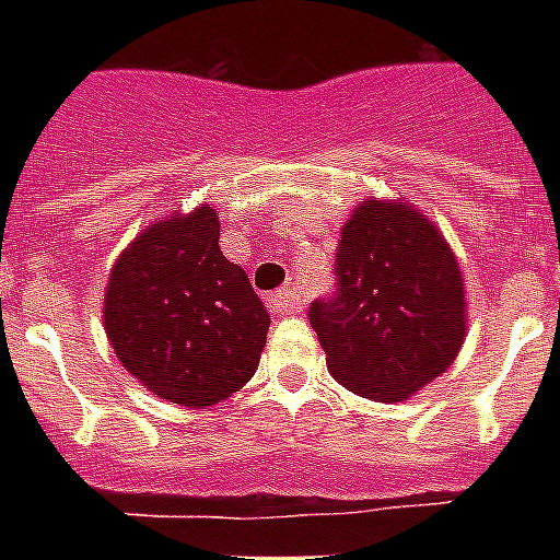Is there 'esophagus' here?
<instances>
[{"mask_svg": "<svg viewBox=\"0 0 560 560\" xmlns=\"http://www.w3.org/2000/svg\"><path fill=\"white\" fill-rule=\"evenodd\" d=\"M300 305H303V300H300V294L291 289L277 291V294L269 296V308L275 311V314H294V311H300Z\"/></svg>", "mask_w": 560, "mask_h": 560, "instance_id": "obj_1", "label": "esophagus"}]
</instances>
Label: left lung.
Segmentation results:
<instances>
[{"label":"left lung","instance_id":"1","mask_svg":"<svg viewBox=\"0 0 560 560\" xmlns=\"http://www.w3.org/2000/svg\"><path fill=\"white\" fill-rule=\"evenodd\" d=\"M336 291L308 319L341 387L393 404L427 387L463 348V271L446 237L404 199L361 201L336 249Z\"/></svg>","mask_w":560,"mask_h":560}]
</instances>
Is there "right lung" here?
Listing matches in <instances>:
<instances>
[{"label":"right lung","instance_id":"right-lung-1","mask_svg":"<svg viewBox=\"0 0 560 560\" xmlns=\"http://www.w3.org/2000/svg\"><path fill=\"white\" fill-rule=\"evenodd\" d=\"M210 205L173 212L122 249L103 294V328L122 368L153 395L205 409L255 375L269 314L219 246Z\"/></svg>","mask_w":560,"mask_h":560}]
</instances>
